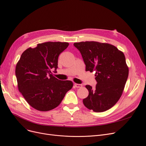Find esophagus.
<instances>
[{"label":"esophagus","instance_id":"34e87169","mask_svg":"<svg viewBox=\"0 0 146 146\" xmlns=\"http://www.w3.org/2000/svg\"><path fill=\"white\" fill-rule=\"evenodd\" d=\"M74 86L77 88H82V84H78V83H74Z\"/></svg>","mask_w":146,"mask_h":146}]
</instances>
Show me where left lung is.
Here are the masks:
<instances>
[{"mask_svg": "<svg viewBox=\"0 0 146 146\" xmlns=\"http://www.w3.org/2000/svg\"><path fill=\"white\" fill-rule=\"evenodd\" d=\"M86 65V71L95 72L96 87L86 88L88 96L84 105L94 112L108 110L118 101L128 76V68L124 53L115 47L96 41L74 43Z\"/></svg>", "mask_w": 146, "mask_h": 146, "instance_id": "left-lung-1", "label": "left lung"}]
</instances>
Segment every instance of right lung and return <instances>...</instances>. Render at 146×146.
<instances>
[{
	"mask_svg": "<svg viewBox=\"0 0 146 146\" xmlns=\"http://www.w3.org/2000/svg\"><path fill=\"white\" fill-rule=\"evenodd\" d=\"M69 44L47 42L29 48L22 54L15 74L20 92L34 109L48 111L56 108L73 87L70 80H61L51 74L56 71L58 58Z\"/></svg>",
	"mask_w": 146,
	"mask_h": 146,
	"instance_id": "obj_1",
	"label": "right lung"
}]
</instances>
